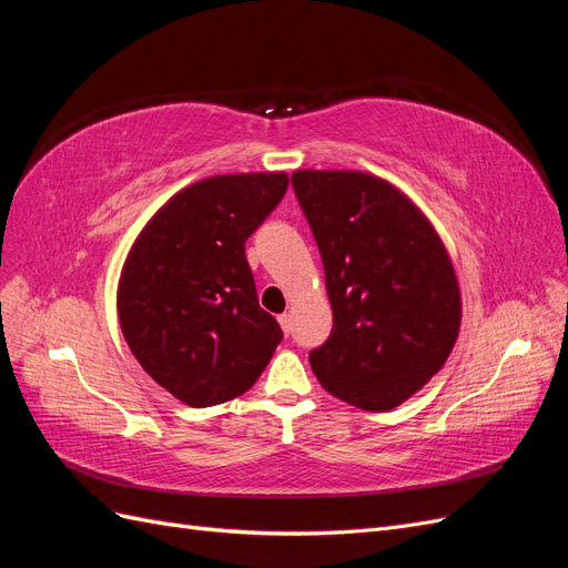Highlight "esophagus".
Returning a JSON list of instances; mask_svg holds the SVG:
<instances>
[{"label": "esophagus", "instance_id": "esophagus-1", "mask_svg": "<svg viewBox=\"0 0 568 568\" xmlns=\"http://www.w3.org/2000/svg\"><path fill=\"white\" fill-rule=\"evenodd\" d=\"M277 320H280V326H282V332H284L286 336H288V332H291V315H288V313H282V315H280Z\"/></svg>", "mask_w": 568, "mask_h": 568}]
</instances>
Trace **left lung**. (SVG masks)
Segmentation results:
<instances>
[{"mask_svg": "<svg viewBox=\"0 0 568 568\" xmlns=\"http://www.w3.org/2000/svg\"><path fill=\"white\" fill-rule=\"evenodd\" d=\"M324 263L334 329L311 353L317 382L367 412L422 390L450 357L459 282L443 239L393 182L363 170L291 175Z\"/></svg>", "mask_w": 568, "mask_h": 568, "instance_id": "1", "label": "left lung"}]
</instances>
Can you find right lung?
Listing matches in <instances>:
<instances>
[{
  "label": "right lung",
  "instance_id": "obj_1",
  "mask_svg": "<svg viewBox=\"0 0 568 568\" xmlns=\"http://www.w3.org/2000/svg\"><path fill=\"white\" fill-rule=\"evenodd\" d=\"M288 189L286 173L189 184L151 215L118 280V322L153 382L192 407L246 393L280 346L244 244Z\"/></svg>",
  "mask_w": 568,
  "mask_h": 568
}]
</instances>
